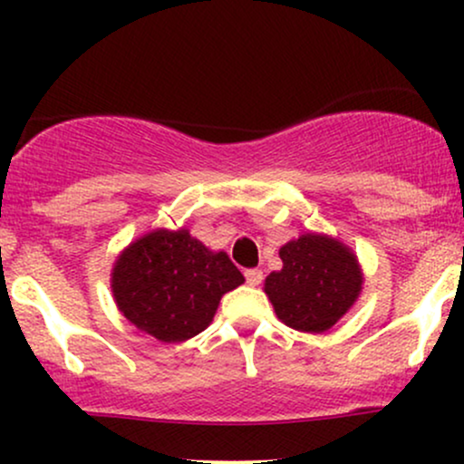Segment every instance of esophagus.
Returning <instances> with one entry per match:
<instances>
[{"mask_svg": "<svg viewBox=\"0 0 464 464\" xmlns=\"http://www.w3.org/2000/svg\"><path fill=\"white\" fill-rule=\"evenodd\" d=\"M244 276H246V284L250 287H257L259 284H262L264 273H262V270H257V268H250V270H246V273H244Z\"/></svg>", "mask_w": 464, "mask_h": 464, "instance_id": "1", "label": "esophagus"}]
</instances>
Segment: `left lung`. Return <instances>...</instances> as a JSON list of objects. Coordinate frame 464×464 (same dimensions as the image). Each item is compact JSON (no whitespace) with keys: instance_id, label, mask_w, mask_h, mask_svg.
<instances>
[{"instance_id":"obj_1","label":"left lung","mask_w":464,"mask_h":464,"mask_svg":"<svg viewBox=\"0 0 464 464\" xmlns=\"http://www.w3.org/2000/svg\"><path fill=\"white\" fill-rule=\"evenodd\" d=\"M284 268L266 276L276 318L296 332L323 334L351 310L362 292L353 250L338 239L305 233L281 246Z\"/></svg>"}]
</instances>
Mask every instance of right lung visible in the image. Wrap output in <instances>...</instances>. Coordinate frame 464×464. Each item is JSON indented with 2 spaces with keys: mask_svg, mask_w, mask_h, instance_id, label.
<instances>
[{
  "mask_svg": "<svg viewBox=\"0 0 464 464\" xmlns=\"http://www.w3.org/2000/svg\"><path fill=\"white\" fill-rule=\"evenodd\" d=\"M242 284L225 250L211 253L188 228L146 233L121 250L111 273L120 312L161 343L205 332L222 296Z\"/></svg>",
  "mask_w": 464,
  "mask_h": 464,
  "instance_id": "1",
  "label": "right lung"
}]
</instances>
